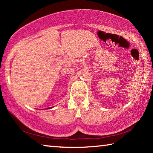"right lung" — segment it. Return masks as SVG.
Listing matches in <instances>:
<instances>
[{
	"mask_svg": "<svg viewBox=\"0 0 153 153\" xmlns=\"http://www.w3.org/2000/svg\"><path fill=\"white\" fill-rule=\"evenodd\" d=\"M51 108H52V107H51Z\"/></svg>",
	"mask_w": 153,
	"mask_h": 153,
	"instance_id": "right-lung-1",
	"label": "right lung"
}]
</instances>
